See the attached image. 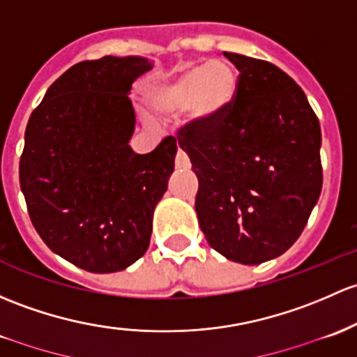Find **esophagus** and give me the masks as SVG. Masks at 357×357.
Returning <instances> with one entry per match:
<instances>
[{
	"instance_id": "obj_1",
	"label": "esophagus",
	"mask_w": 357,
	"mask_h": 357,
	"mask_svg": "<svg viewBox=\"0 0 357 357\" xmlns=\"http://www.w3.org/2000/svg\"><path fill=\"white\" fill-rule=\"evenodd\" d=\"M176 169H181V171H186V169L191 167V162L188 159V155H186V152H183L181 149L178 150V153H176Z\"/></svg>"
}]
</instances>
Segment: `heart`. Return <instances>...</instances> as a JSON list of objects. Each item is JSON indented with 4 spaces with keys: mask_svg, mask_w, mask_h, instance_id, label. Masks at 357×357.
<instances>
[{
    "mask_svg": "<svg viewBox=\"0 0 357 357\" xmlns=\"http://www.w3.org/2000/svg\"><path fill=\"white\" fill-rule=\"evenodd\" d=\"M238 87L234 66L224 59H213L149 85L145 97L159 114L171 116L186 109L195 125H208L232 106Z\"/></svg>",
    "mask_w": 357,
    "mask_h": 357,
    "instance_id": "obj_1",
    "label": "heart"
}]
</instances>
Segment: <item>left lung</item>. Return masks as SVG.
<instances>
[{
    "mask_svg": "<svg viewBox=\"0 0 357 357\" xmlns=\"http://www.w3.org/2000/svg\"><path fill=\"white\" fill-rule=\"evenodd\" d=\"M224 56L238 96L208 125L179 131L198 178V224L227 260L258 265L296 243L321 193V131L303 89L264 59Z\"/></svg>",
    "mask_w": 357,
    "mask_h": 357,
    "instance_id": "obj_1",
    "label": "left lung"
}]
</instances>
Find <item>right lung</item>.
<instances>
[{"label": "right lung", "instance_id": "right-lung-1", "mask_svg": "<svg viewBox=\"0 0 357 357\" xmlns=\"http://www.w3.org/2000/svg\"><path fill=\"white\" fill-rule=\"evenodd\" d=\"M149 70L142 56L77 63L27 123L20 188L30 220L56 255L87 272H119L144 257L174 171L172 137L149 153L130 147L128 93Z\"/></svg>", "mask_w": 357, "mask_h": 357}]
</instances>
